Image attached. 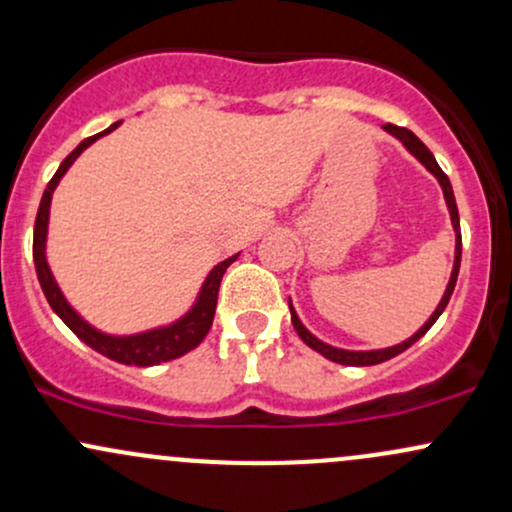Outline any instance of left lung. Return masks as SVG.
Wrapping results in <instances>:
<instances>
[{"mask_svg":"<svg viewBox=\"0 0 512 512\" xmlns=\"http://www.w3.org/2000/svg\"><path fill=\"white\" fill-rule=\"evenodd\" d=\"M384 131H386V133H391L393 138H398V140H401V143L406 145V150H408V153L418 157V160L423 162V165L428 167V170H430L432 174H435V177H437V182H440L442 192H445V201H447V209H449V218H452L454 235H457V245H454V267H452V277H449V284H447V289H445V296H442V301L437 303L435 313H432V316L428 318V323H425L423 328L418 330V333L411 335V338H408V340H403L401 345L386 347V350H367V352L340 350V347H333V345H328V342L318 340L316 335H311V333H308V330H306V325H303L301 320H299V316H296L294 306H291V299H289L291 323H294V328H296V333H299V338H301L303 342H306V345L311 347V350H316V352H320V355H323V357H328L330 362L347 364V367H372V364H381V362H386V359H391V357L401 355V352H406L408 347L413 345V342H418L420 338H423V335L428 333V330L432 328V325H435V320L442 316V311H445V308H447V303H449V296H452V291H454V284H457L459 262H462V230H459V211H457V201H454V192H452V184H449V177H447L445 172L440 170V165H437L435 155H432L430 150L425 148V143H423V140H420L418 136H415L413 131H408V128H401V126H393V123H386V126H384Z\"/></svg>","mask_w":512,"mask_h":512,"instance_id":"8db88e82","label":"left lung"}]
</instances>
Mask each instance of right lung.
I'll use <instances>...</instances> for the list:
<instances>
[{
    "label": "right lung",
    "mask_w": 512,
    "mask_h": 512,
    "mask_svg": "<svg viewBox=\"0 0 512 512\" xmlns=\"http://www.w3.org/2000/svg\"><path fill=\"white\" fill-rule=\"evenodd\" d=\"M121 123V121H119ZM119 123H111L106 131L97 133V136L82 140L70 155L60 162L58 172L53 174V179L48 182L46 192H43L41 206H38V216H36V226H33V262H36V274L38 282H41L43 294L50 303L55 313H58L60 320L77 335L82 342H87L92 350H97L99 355L114 359V362L121 364H133V367H153V364H162L170 362V359H177L182 355H187L189 350H194L201 340L206 338V333L211 330L213 323V313H216V301H218V286H221L223 274L226 269L238 260V255L228 257L223 260L221 265H216L206 277L204 286H201L199 296H196L194 306L184 313L182 318L174 320L170 325H162V328H153L145 330V333H136V335H106L101 330L89 325L75 308L67 303V299L60 291L58 282H55L53 272H50L48 260H46V238H48V216H50V199H53L55 187L63 179V174L70 170L72 162L82 155V150H87L94 140L106 136V133L114 131Z\"/></svg>",
    "instance_id": "right-lung-1"
}]
</instances>
